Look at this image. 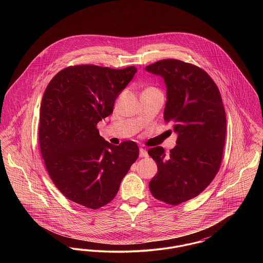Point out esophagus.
<instances>
[{"label":"esophagus","instance_id":"obj_1","mask_svg":"<svg viewBox=\"0 0 263 263\" xmlns=\"http://www.w3.org/2000/svg\"><path fill=\"white\" fill-rule=\"evenodd\" d=\"M139 156H140L141 158H147V157H148V152L145 150V149L141 148V149H140V154H139Z\"/></svg>","mask_w":263,"mask_h":263}]
</instances>
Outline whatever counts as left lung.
I'll use <instances>...</instances> for the list:
<instances>
[{
  "label": "left lung",
  "instance_id": "1",
  "mask_svg": "<svg viewBox=\"0 0 263 263\" xmlns=\"http://www.w3.org/2000/svg\"><path fill=\"white\" fill-rule=\"evenodd\" d=\"M146 71L163 78V118L177 133L176 146L168 155L160 146L148 151L158 165L149 187L156 199L176 206L199 195L220 168L225 107L211 77L195 65L164 59L147 66Z\"/></svg>",
  "mask_w": 263,
  "mask_h": 263
}]
</instances>
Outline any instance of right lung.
I'll use <instances>...</instances> for the list:
<instances>
[{"mask_svg":"<svg viewBox=\"0 0 263 263\" xmlns=\"http://www.w3.org/2000/svg\"><path fill=\"white\" fill-rule=\"evenodd\" d=\"M137 69L70 66L54 76L40 106L39 145L53 183L65 197L89 209L112 200L139 156L137 144L115 146L97 128L109 116Z\"/></svg>","mask_w":263,"mask_h":263,"instance_id":"add662e5","label":"right lung"}]
</instances>
